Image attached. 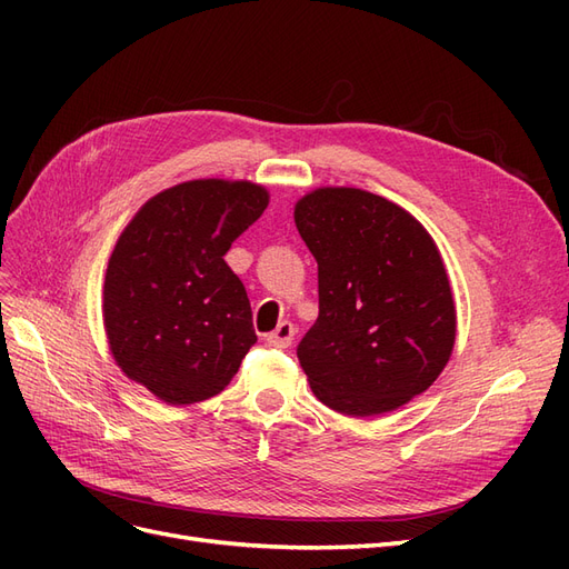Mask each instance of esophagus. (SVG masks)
I'll list each match as a JSON object with an SVG mask.
<instances>
[{
    "instance_id": "obj_1",
    "label": "esophagus",
    "mask_w": 569,
    "mask_h": 569,
    "mask_svg": "<svg viewBox=\"0 0 569 569\" xmlns=\"http://www.w3.org/2000/svg\"><path fill=\"white\" fill-rule=\"evenodd\" d=\"M295 325H291L289 320H282L274 330L266 337V341L270 343V347H278V349H287L291 339H295Z\"/></svg>"
}]
</instances>
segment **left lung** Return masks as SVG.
<instances>
[{
	"label": "left lung",
	"instance_id": "left-lung-1",
	"mask_svg": "<svg viewBox=\"0 0 569 569\" xmlns=\"http://www.w3.org/2000/svg\"><path fill=\"white\" fill-rule=\"evenodd\" d=\"M295 222L318 261L320 313L297 347L318 399L366 418L432 387L453 351L456 306L429 232L353 187L306 194Z\"/></svg>",
	"mask_w": 569,
	"mask_h": 569
}]
</instances>
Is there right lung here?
Listing matches in <instances>:
<instances>
[{
  "instance_id": "right-lung-1",
  "label": "right lung",
  "mask_w": 569,
  "mask_h": 569,
  "mask_svg": "<svg viewBox=\"0 0 569 569\" xmlns=\"http://www.w3.org/2000/svg\"><path fill=\"white\" fill-rule=\"evenodd\" d=\"M266 206L261 184L189 180L151 197L118 237L104 282L109 349L161 401L211 399L256 343L247 289L222 256Z\"/></svg>"
}]
</instances>
